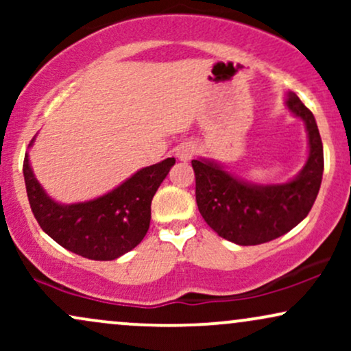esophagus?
Wrapping results in <instances>:
<instances>
[{
  "instance_id": "esophagus-1",
  "label": "esophagus",
  "mask_w": 351,
  "mask_h": 351,
  "mask_svg": "<svg viewBox=\"0 0 351 351\" xmlns=\"http://www.w3.org/2000/svg\"><path fill=\"white\" fill-rule=\"evenodd\" d=\"M193 155H195V147L191 143L180 145L178 150H176V156H178V160H181V162H189L193 158Z\"/></svg>"
}]
</instances>
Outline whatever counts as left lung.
<instances>
[{"instance_id":"obj_1","label":"left lung","mask_w":351,"mask_h":351,"mask_svg":"<svg viewBox=\"0 0 351 351\" xmlns=\"http://www.w3.org/2000/svg\"><path fill=\"white\" fill-rule=\"evenodd\" d=\"M289 110L305 122L308 158L302 171L284 184H251L208 160H193L196 204L208 226L239 245L269 243L289 232L308 215L324 175V145L313 114L293 92Z\"/></svg>"}]
</instances>
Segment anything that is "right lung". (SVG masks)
<instances>
[{
  "instance_id": "add662e5",
  "label": "right lung",
  "mask_w": 351,
  "mask_h": 351,
  "mask_svg": "<svg viewBox=\"0 0 351 351\" xmlns=\"http://www.w3.org/2000/svg\"><path fill=\"white\" fill-rule=\"evenodd\" d=\"M173 165L175 158H167L142 168L107 195L75 204H59L46 195L27 155L23 173L31 211L47 236L87 259L114 261L142 243L150 228L152 199Z\"/></svg>"
}]
</instances>
